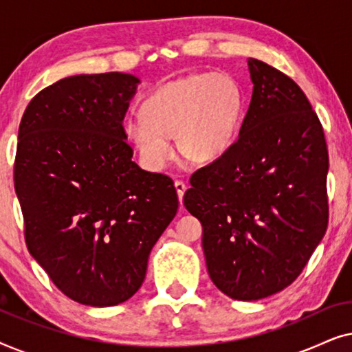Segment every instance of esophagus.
Wrapping results in <instances>:
<instances>
[{"instance_id": "obj_1", "label": "esophagus", "mask_w": 352, "mask_h": 352, "mask_svg": "<svg viewBox=\"0 0 352 352\" xmlns=\"http://www.w3.org/2000/svg\"><path fill=\"white\" fill-rule=\"evenodd\" d=\"M175 187H176V192H177V199L182 204V197H184V192H186V184L181 181H176L175 182Z\"/></svg>"}]
</instances>
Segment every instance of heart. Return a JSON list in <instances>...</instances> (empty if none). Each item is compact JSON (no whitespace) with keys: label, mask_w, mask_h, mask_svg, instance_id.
I'll use <instances>...</instances> for the list:
<instances>
[{"label":"heart","mask_w":352,"mask_h":352,"mask_svg":"<svg viewBox=\"0 0 352 352\" xmlns=\"http://www.w3.org/2000/svg\"><path fill=\"white\" fill-rule=\"evenodd\" d=\"M243 93L226 74H192L158 86L142 104V115L124 122V133L148 168L158 170L175 155L194 163L223 158L237 139Z\"/></svg>","instance_id":"obj_1"}]
</instances>
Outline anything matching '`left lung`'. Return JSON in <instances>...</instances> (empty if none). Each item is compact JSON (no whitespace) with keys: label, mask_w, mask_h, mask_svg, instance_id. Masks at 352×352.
<instances>
[{"label":"left lung","mask_w":352,"mask_h":352,"mask_svg":"<svg viewBox=\"0 0 352 352\" xmlns=\"http://www.w3.org/2000/svg\"><path fill=\"white\" fill-rule=\"evenodd\" d=\"M252 102L239 139L197 170L184 194L201 223L206 269L224 295L256 301L282 292L329 224V152L322 124L292 78L248 59Z\"/></svg>","instance_id":"left-lung-1"}]
</instances>
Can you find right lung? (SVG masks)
Segmentation results:
<instances>
[{
  "instance_id": "obj_1",
  "label": "right lung",
  "mask_w": 352,
  "mask_h": 352,
  "mask_svg": "<svg viewBox=\"0 0 352 352\" xmlns=\"http://www.w3.org/2000/svg\"><path fill=\"white\" fill-rule=\"evenodd\" d=\"M139 83L120 72L67 76L30 100L19 126L27 248L80 305L129 300L179 205L170 177L131 160L123 118Z\"/></svg>"
}]
</instances>
